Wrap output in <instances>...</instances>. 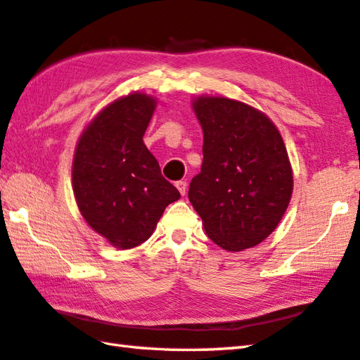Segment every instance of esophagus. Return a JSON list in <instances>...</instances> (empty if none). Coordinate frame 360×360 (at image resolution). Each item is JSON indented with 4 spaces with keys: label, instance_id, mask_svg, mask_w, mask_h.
Listing matches in <instances>:
<instances>
[{
    "label": "esophagus",
    "instance_id": "obj_1",
    "mask_svg": "<svg viewBox=\"0 0 360 360\" xmlns=\"http://www.w3.org/2000/svg\"><path fill=\"white\" fill-rule=\"evenodd\" d=\"M175 186H176V190L180 191L181 196H185V193H186V186H188L186 181H185V180H179V181H176V184H175Z\"/></svg>",
    "mask_w": 360,
    "mask_h": 360
}]
</instances>
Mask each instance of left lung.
I'll return each mask as SVG.
<instances>
[{"label":"left lung","instance_id":"1","mask_svg":"<svg viewBox=\"0 0 360 360\" xmlns=\"http://www.w3.org/2000/svg\"><path fill=\"white\" fill-rule=\"evenodd\" d=\"M191 105L204 132V160L190 202L218 247L253 248L280 224L292 196L283 137L266 113L240 101L205 94Z\"/></svg>","mask_w":360,"mask_h":360}]
</instances>
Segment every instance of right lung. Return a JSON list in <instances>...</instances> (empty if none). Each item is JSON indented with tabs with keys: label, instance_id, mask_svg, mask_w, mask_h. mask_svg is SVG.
<instances>
[{
	"label": "right lung",
	"instance_id": "right-lung-1",
	"mask_svg": "<svg viewBox=\"0 0 360 360\" xmlns=\"http://www.w3.org/2000/svg\"><path fill=\"white\" fill-rule=\"evenodd\" d=\"M155 109L150 94H126L94 115L75 145V202L88 226L120 250L147 240L164 209L180 199L143 143Z\"/></svg>",
	"mask_w": 360,
	"mask_h": 360
}]
</instances>
